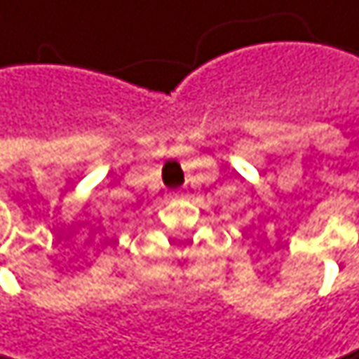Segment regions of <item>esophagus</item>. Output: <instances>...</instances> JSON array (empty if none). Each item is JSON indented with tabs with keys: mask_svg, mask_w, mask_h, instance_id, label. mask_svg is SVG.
<instances>
[{
	"mask_svg": "<svg viewBox=\"0 0 359 359\" xmlns=\"http://www.w3.org/2000/svg\"><path fill=\"white\" fill-rule=\"evenodd\" d=\"M168 196H170V198H181V196H183V191H170Z\"/></svg>",
	"mask_w": 359,
	"mask_h": 359,
	"instance_id": "esophagus-1",
	"label": "esophagus"
}]
</instances>
